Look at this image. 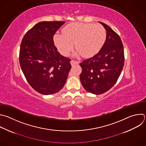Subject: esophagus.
Returning a JSON list of instances; mask_svg holds the SVG:
<instances>
[{
	"label": "esophagus",
	"mask_w": 146,
	"mask_h": 146,
	"mask_svg": "<svg viewBox=\"0 0 146 146\" xmlns=\"http://www.w3.org/2000/svg\"><path fill=\"white\" fill-rule=\"evenodd\" d=\"M70 64L72 65H78L79 64L78 61H74V60H72L70 61Z\"/></svg>",
	"instance_id": "34e87169"
}]
</instances>
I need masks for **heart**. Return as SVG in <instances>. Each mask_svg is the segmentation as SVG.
<instances>
[{
  "mask_svg": "<svg viewBox=\"0 0 146 146\" xmlns=\"http://www.w3.org/2000/svg\"><path fill=\"white\" fill-rule=\"evenodd\" d=\"M62 31L63 34L54 36V41L64 56L69 54L75 43L77 54L91 57L100 50L106 38L105 29L99 24L74 22L66 25Z\"/></svg>",
  "mask_w": 146,
  "mask_h": 146,
  "instance_id": "1",
  "label": "heart"
}]
</instances>
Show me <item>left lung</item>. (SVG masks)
<instances>
[{
  "mask_svg": "<svg viewBox=\"0 0 146 146\" xmlns=\"http://www.w3.org/2000/svg\"><path fill=\"white\" fill-rule=\"evenodd\" d=\"M107 31L106 42L98 53L80 64V76L84 89L100 94L117 82L124 65V47L119 35L107 25L100 22Z\"/></svg>",
  "mask_w": 146,
  "mask_h": 146,
  "instance_id": "1",
  "label": "left lung"
}]
</instances>
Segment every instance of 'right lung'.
I'll use <instances>...</instances> for the list:
<instances>
[{
  "label": "right lung",
  "mask_w": 146,
  "mask_h": 146,
  "mask_svg": "<svg viewBox=\"0 0 146 146\" xmlns=\"http://www.w3.org/2000/svg\"><path fill=\"white\" fill-rule=\"evenodd\" d=\"M65 22H40L24 35L19 51L22 70L30 86L38 93L58 92L66 83L72 68L69 58L55 46L53 36Z\"/></svg>",
  "instance_id": "right-lung-1"
}]
</instances>
